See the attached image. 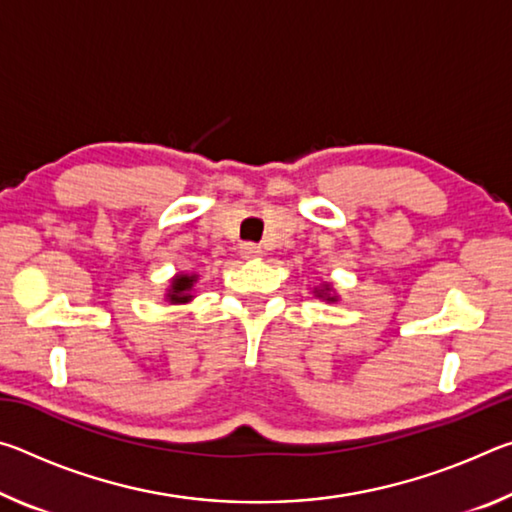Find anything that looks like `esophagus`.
Segmentation results:
<instances>
[{
	"mask_svg": "<svg viewBox=\"0 0 512 512\" xmlns=\"http://www.w3.org/2000/svg\"><path fill=\"white\" fill-rule=\"evenodd\" d=\"M259 255H262V248H259V246H255V244L241 246V257H244V259H255Z\"/></svg>",
	"mask_w": 512,
	"mask_h": 512,
	"instance_id": "esophagus-1",
	"label": "esophagus"
}]
</instances>
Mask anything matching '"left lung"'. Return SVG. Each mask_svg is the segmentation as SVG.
I'll return each mask as SVG.
<instances>
[{
	"label": "left lung",
	"instance_id": "8db88e82",
	"mask_svg": "<svg viewBox=\"0 0 512 512\" xmlns=\"http://www.w3.org/2000/svg\"><path fill=\"white\" fill-rule=\"evenodd\" d=\"M311 293H314V296L318 298V300H325V302H332V305H334V302H339V293H336L334 291V284L332 282H320L318 284V287H314V291H311Z\"/></svg>",
	"mask_w": 512,
	"mask_h": 512
}]
</instances>
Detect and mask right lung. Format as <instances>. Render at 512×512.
I'll list each match as a JSON object with an SVG mask.
<instances>
[{"label": "right lung", "mask_w": 512, "mask_h": 512, "mask_svg": "<svg viewBox=\"0 0 512 512\" xmlns=\"http://www.w3.org/2000/svg\"><path fill=\"white\" fill-rule=\"evenodd\" d=\"M198 282V273H176L169 280V289L164 291V300L169 305H187L189 300H194V289Z\"/></svg>", "instance_id": "right-lung-1"}]
</instances>
